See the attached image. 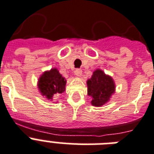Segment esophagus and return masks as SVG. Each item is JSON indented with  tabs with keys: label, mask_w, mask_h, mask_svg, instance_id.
<instances>
[{
	"label": "esophagus",
	"mask_w": 154,
	"mask_h": 154,
	"mask_svg": "<svg viewBox=\"0 0 154 154\" xmlns=\"http://www.w3.org/2000/svg\"><path fill=\"white\" fill-rule=\"evenodd\" d=\"M75 75L77 76V77H81L82 74V70L81 69H77L75 70Z\"/></svg>",
	"instance_id": "1"
}]
</instances>
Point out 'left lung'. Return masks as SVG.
Listing matches in <instances>:
<instances>
[{
  "label": "left lung",
  "mask_w": 154,
  "mask_h": 154,
  "mask_svg": "<svg viewBox=\"0 0 154 154\" xmlns=\"http://www.w3.org/2000/svg\"><path fill=\"white\" fill-rule=\"evenodd\" d=\"M87 87V94L92 97V105L96 107H101L109 101L116 89L112 77L99 69L93 72L91 78L88 79Z\"/></svg>",
  "instance_id": "8db88e82"
}]
</instances>
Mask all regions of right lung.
Instances as JSON below:
<instances>
[{
	"label": "right lung",
	"instance_id": "right-lung-1",
	"mask_svg": "<svg viewBox=\"0 0 154 154\" xmlns=\"http://www.w3.org/2000/svg\"><path fill=\"white\" fill-rule=\"evenodd\" d=\"M65 85L66 79L56 68L45 71L37 82L40 93L49 101H52L54 97L65 91Z\"/></svg>",
	"mask_w": 154,
	"mask_h": 154
}]
</instances>
